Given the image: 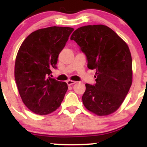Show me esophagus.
<instances>
[{"mask_svg": "<svg viewBox=\"0 0 147 147\" xmlns=\"http://www.w3.org/2000/svg\"><path fill=\"white\" fill-rule=\"evenodd\" d=\"M76 82L75 81H72V80H67V85L70 86V85H72V84H75Z\"/></svg>", "mask_w": 147, "mask_h": 147, "instance_id": "esophagus-1", "label": "esophagus"}]
</instances>
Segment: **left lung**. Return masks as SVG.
I'll return each instance as SVG.
<instances>
[{
  "label": "left lung",
  "mask_w": 147,
  "mask_h": 147,
  "mask_svg": "<svg viewBox=\"0 0 147 147\" xmlns=\"http://www.w3.org/2000/svg\"><path fill=\"white\" fill-rule=\"evenodd\" d=\"M70 40L85 55L87 67L95 69L96 83L85 84L82 102L99 116L115 112L125 99L132 82V60L128 45L104 25L80 27Z\"/></svg>",
  "instance_id": "left-lung-1"
}]
</instances>
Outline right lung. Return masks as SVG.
I'll use <instances>...</instances> for the list:
<instances>
[{
    "label": "right lung",
    "mask_w": 147,
    "mask_h": 147,
    "mask_svg": "<svg viewBox=\"0 0 147 147\" xmlns=\"http://www.w3.org/2000/svg\"><path fill=\"white\" fill-rule=\"evenodd\" d=\"M74 29L49 27L32 32L18 52L15 80L23 103L35 114L46 115L61 105L67 84L51 78L59 54Z\"/></svg>",
    "instance_id": "1"
}]
</instances>
